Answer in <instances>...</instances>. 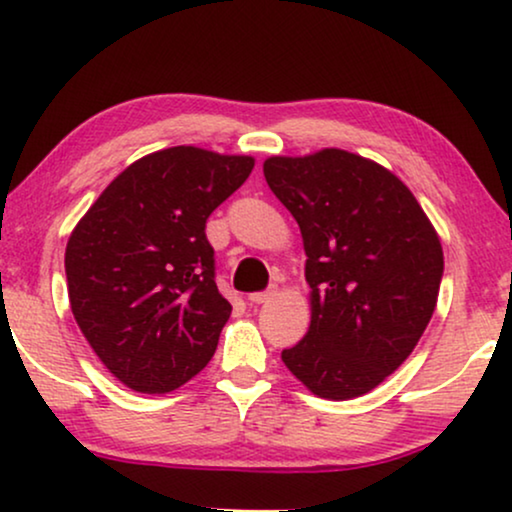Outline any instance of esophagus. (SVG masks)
Here are the masks:
<instances>
[{"mask_svg": "<svg viewBox=\"0 0 512 512\" xmlns=\"http://www.w3.org/2000/svg\"><path fill=\"white\" fill-rule=\"evenodd\" d=\"M272 293L270 291H256V293H249V305H261L265 300H270Z\"/></svg>", "mask_w": 512, "mask_h": 512, "instance_id": "34e87169", "label": "esophagus"}]
</instances>
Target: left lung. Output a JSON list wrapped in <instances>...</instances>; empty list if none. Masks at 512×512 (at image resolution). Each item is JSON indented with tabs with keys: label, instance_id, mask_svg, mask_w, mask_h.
<instances>
[{
	"label": "left lung",
	"instance_id": "obj_1",
	"mask_svg": "<svg viewBox=\"0 0 512 512\" xmlns=\"http://www.w3.org/2000/svg\"><path fill=\"white\" fill-rule=\"evenodd\" d=\"M263 174L298 221L312 289L310 331L284 349V366L321 398L368 394L408 359L436 310V230L401 179L354 153L275 156Z\"/></svg>",
	"mask_w": 512,
	"mask_h": 512
}]
</instances>
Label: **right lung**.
<instances>
[{"instance_id": "obj_1", "label": "right lung", "mask_w": 512, "mask_h": 512, "mask_svg": "<svg viewBox=\"0 0 512 512\" xmlns=\"http://www.w3.org/2000/svg\"><path fill=\"white\" fill-rule=\"evenodd\" d=\"M251 170L249 156L172 146L118 174L74 228L69 305L125 387L167 394L214 356L233 307L216 289L205 226Z\"/></svg>"}]
</instances>
